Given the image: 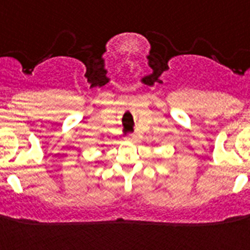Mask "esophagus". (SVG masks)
<instances>
[{
    "label": "esophagus",
    "instance_id": "obj_1",
    "mask_svg": "<svg viewBox=\"0 0 250 250\" xmlns=\"http://www.w3.org/2000/svg\"><path fill=\"white\" fill-rule=\"evenodd\" d=\"M125 140H128V141H132V140H133V136H127V137H125Z\"/></svg>",
    "mask_w": 250,
    "mask_h": 250
}]
</instances>
